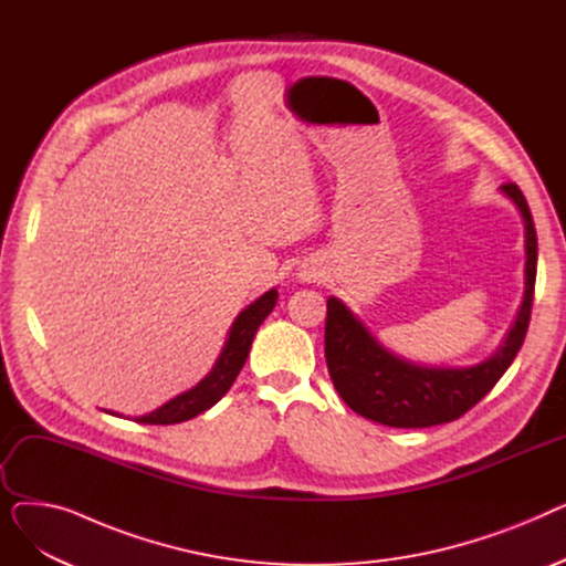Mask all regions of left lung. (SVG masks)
<instances>
[{"mask_svg": "<svg viewBox=\"0 0 566 566\" xmlns=\"http://www.w3.org/2000/svg\"><path fill=\"white\" fill-rule=\"evenodd\" d=\"M525 222V295L504 344L482 365L468 369L420 367L382 348L365 325L337 298H328L325 363L339 397L363 418L397 429H424L454 422L478 406L510 369L523 346L537 280V231L516 184H504Z\"/></svg>", "mask_w": 566, "mask_h": 566, "instance_id": "left-lung-1", "label": "left lung"}]
</instances>
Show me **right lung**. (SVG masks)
<instances>
[{"instance_id":"add662e5","label":"right lung","mask_w":566,"mask_h":566,"mask_svg":"<svg viewBox=\"0 0 566 566\" xmlns=\"http://www.w3.org/2000/svg\"><path fill=\"white\" fill-rule=\"evenodd\" d=\"M275 303H277V291L271 289L268 293H263L259 301H254L248 310L238 314V318L233 321L231 331H229V339L224 342V348L220 353L216 367L211 369V374H208L201 382H197L192 390L178 395L176 399L167 401L165 406H160L154 412L142 415V418H137L135 422L178 424V422L192 420L199 412L216 406L229 392L238 371L243 369L259 325L263 323V318L268 314L273 312Z\"/></svg>"}]
</instances>
